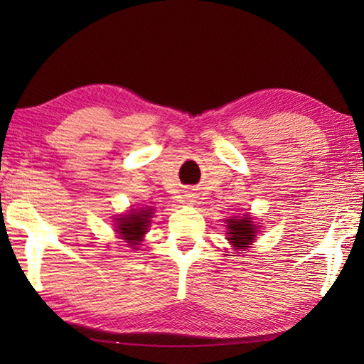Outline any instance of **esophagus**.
Listing matches in <instances>:
<instances>
[{
	"instance_id": "1",
	"label": "esophagus",
	"mask_w": 364,
	"mask_h": 364,
	"mask_svg": "<svg viewBox=\"0 0 364 364\" xmlns=\"http://www.w3.org/2000/svg\"><path fill=\"white\" fill-rule=\"evenodd\" d=\"M186 199H188L189 204H194V202H196V197H194V194H189V196L186 197Z\"/></svg>"
}]
</instances>
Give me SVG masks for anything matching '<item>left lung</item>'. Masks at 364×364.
<instances>
[{
	"mask_svg": "<svg viewBox=\"0 0 364 364\" xmlns=\"http://www.w3.org/2000/svg\"><path fill=\"white\" fill-rule=\"evenodd\" d=\"M226 228H228V241H230L231 247L239 254V250L250 247L252 242L257 237L258 226L255 225L252 215L245 213L244 217H230L226 218Z\"/></svg>",
	"mask_w": 364,
	"mask_h": 364,
	"instance_id": "8db88e82",
	"label": "left lung"
}]
</instances>
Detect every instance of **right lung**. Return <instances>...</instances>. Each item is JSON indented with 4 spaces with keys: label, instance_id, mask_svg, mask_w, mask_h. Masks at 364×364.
Masks as SVG:
<instances>
[{
    "label": "right lung",
    "instance_id": "obj_1",
    "mask_svg": "<svg viewBox=\"0 0 364 364\" xmlns=\"http://www.w3.org/2000/svg\"><path fill=\"white\" fill-rule=\"evenodd\" d=\"M152 217V207L132 208L130 212L115 220V231L120 236V239H123L128 244V247L136 250L141 242L144 241V234L149 230Z\"/></svg>",
    "mask_w": 364,
    "mask_h": 364
}]
</instances>
